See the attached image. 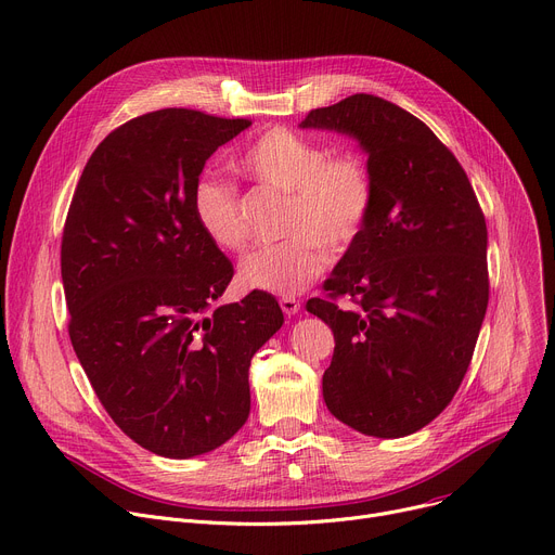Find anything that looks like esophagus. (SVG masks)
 I'll list each match as a JSON object with an SVG mask.
<instances>
[{
    "mask_svg": "<svg viewBox=\"0 0 555 555\" xmlns=\"http://www.w3.org/2000/svg\"><path fill=\"white\" fill-rule=\"evenodd\" d=\"M281 310L287 314V317H294L298 310H300V300H296L294 296H283L281 300Z\"/></svg>",
    "mask_w": 555,
    "mask_h": 555,
    "instance_id": "obj_1",
    "label": "esophagus"
}]
</instances>
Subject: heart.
Listing matches in <instances>:
<instances>
[{"label":"heart","mask_w":555,"mask_h":555,"mask_svg":"<svg viewBox=\"0 0 555 555\" xmlns=\"http://www.w3.org/2000/svg\"><path fill=\"white\" fill-rule=\"evenodd\" d=\"M236 168L257 183L289 196L285 241L259 247L241 261L238 281L270 294L304 292L334 251L354 243L372 212L374 183L354 153H334L317 139L272 128L251 141ZM190 206L204 236L221 249H241L247 232L234 185L204 175L192 185Z\"/></svg>","instance_id":"heart-1"}]
</instances>
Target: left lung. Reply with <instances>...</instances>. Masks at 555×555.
<instances>
[{
  "label": "left lung",
  "mask_w": 555,
  "mask_h": 555,
  "mask_svg": "<svg viewBox=\"0 0 555 555\" xmlns=\"http://www.w3.org/2000/svg\"><path fill=\"white\" fill-rule=\"evenodd\" d=\"M298 128L357 139L374 204L361 236L308 312L334 332L327 410L351 429L402 438L459 391L489 300L487 225L449 147L412 113L374 94L312 111ZM347 295L354 309L335 298Z\"/></svg>",
  "instance_id": "8db88e82"
}]
</instances>
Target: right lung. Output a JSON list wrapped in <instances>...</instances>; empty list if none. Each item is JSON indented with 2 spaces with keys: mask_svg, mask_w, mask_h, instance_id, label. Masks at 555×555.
<instances>
[{
  "mask_svg": "<svg viewBox=\"0 0 555 555\" xmlns=\"http://www.w3.org/2000/svg\"><path fill=\"white\" fill-rule=\"evenodd\" d=\"M166 108L113 130L77 183L62 238L75 354L108 416L143 449L192 459L249 416V363L283 325L272 294L212 310L232 263L190 194L215 150L249 128Z\"/></svg>",
  "mask_w": 555,
  "mask_h": 555,
  "instance_id": "1",
  "label": "right lung"
}]
</instances>
